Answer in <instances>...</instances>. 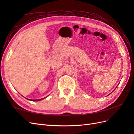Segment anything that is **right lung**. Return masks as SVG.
I'll list each match as a JSON object with an SVG mask.
<instances>
[{
  "instance_id": "obj_1",
  "label": "right lung",
  "mask_w": 134,
  "mask_h": 134,
  "mask_svg": "<svg viewBox=\"0 0 134 134\" xmlns=\"http://www.w3.org/2000/svg\"><path fill=\"white\" fill-rule=\"evenodd\" d=\"M46 98V97H45ZM41 98V99H27V98H26V99H27L28 100H32V101H39V100H42L43 99H44V98Z\"/></svg>"
}]
</instances>
